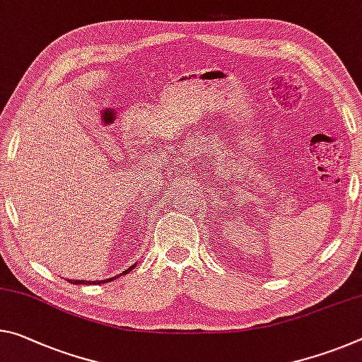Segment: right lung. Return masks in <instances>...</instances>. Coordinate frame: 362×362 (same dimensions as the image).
<instances>
[{"label": "right lung", "mask_w": 362, "mask_h": 362, "mask_svg": "<svg viewBox=\"0 0 362 362\" xmlns=\"http://www.w3.org/2000/svg\"><path fill=\"white\" fill-rule=\"evenodd\" d=\"M136 266V262L134 264V266H130L129 269H125V271L122 272V274H117V275H114V277H111V279H106V280H101V282H90V280H87V282H85V280H69V282L71 284H76V285H83V284H106V282H112L114 279H117V277H120V275H124V274H129L132 269H134Z\"/></svg>", "instance_id": "add662e5"}]
</instances>
